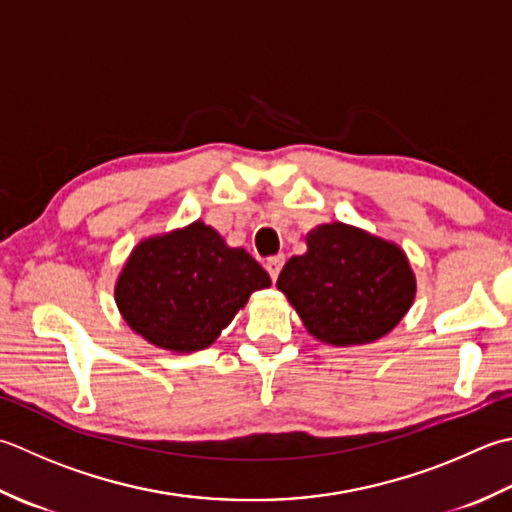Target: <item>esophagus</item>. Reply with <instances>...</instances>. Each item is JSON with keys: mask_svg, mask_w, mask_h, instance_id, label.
<instances>
[{"mask_svg": "<svg viewBox=\"0 0 512 512\" xmlns=\"http://www.w3.org/2000/svg\"><path fill=\"white\" fill-rule=\"evenodd\" d=\"M282 268H284V255H273L266 259V270L273 282L279 277V273H282Z\"/></svg>", "mask_w": 512, "mask_h": 512, "instance_id": "1", "label": "esophagus"}]
</instances>
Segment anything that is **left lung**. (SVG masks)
Returning <instances> with one entry per match:
<instances>
[{"label": "left lung", "mask_w": 512, "mask_h": 512, "mask_svg": "<svg viewBox=\"0 0 512 512\" xmlns=\"http://www.w3.org/2000/svg\"><path fill=\"white\" fill-rule=\"evenodd\" d=\"M277 288L310 335L350 346L375 342L399 324L413 304L415 275L404 250L337 222L308 235V250L288 259Z\"/></svg>", "instance_id": "8db88e82"}]
</instances>
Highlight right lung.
Returning <instances> with one entry per match:
<instances>
[{"label":"right lung","mask_w":512,"mask_h":512,"mask_svg":"<svg viewBox=\"0 0 512 512\" xmlns=\"http://www.w3.org/2000/svg\"><path fill=\"white\" fill-rule=\"evenodd\" d=\"M268 286V273L244 248H228L195 222L139 244L119 275L115 302L150 344L190 353L213 344L250 293Z\"/></svg>","instance_id":"1"}]
</instances>
